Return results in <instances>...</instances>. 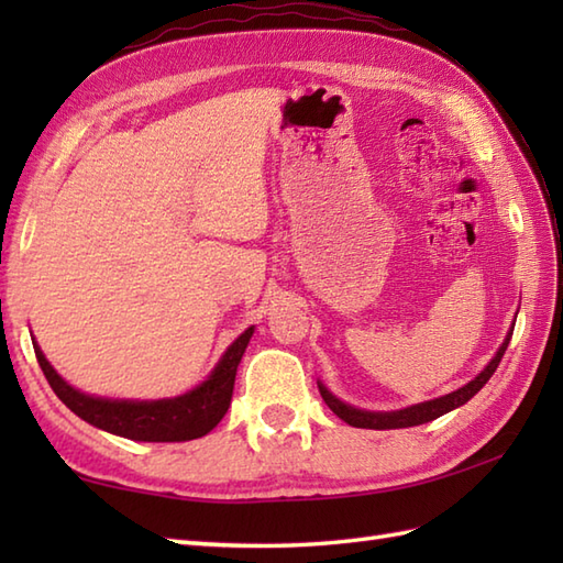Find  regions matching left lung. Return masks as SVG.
I'll list each match as a JSON object with an SVG mask.
<instances>
[{"instance_id": "left-lung-1", "label": "left lung", "mask_w": 563, "mask_h": 563, "mask_svg": "<svg viewBox=\"0 0 563 563\" xmlns=\"http://www.w3.org/2000/svg\"><path fill=\"white\" fill-rule=\"evenodd\" d=\"M512 336V329L506 336V341L500 343V349L496 351V355L492 357V363H488L479 375H476L472 382H466L464 387H460L457 391L445 394V397L433 399V401H423V404H416L409 406V409H401V411H363V409H353V406L343 404L341 399L333 397V394L321 385L319 382V391H321V399L327 401L329 409L336 413L341 421H345L349 426L355 428H373V430H387V428H411V426H421L428 421H435L442 413H448L452 409H457V406L470 401L476 391H479L492 375L496 373V367L500 363V357H504L508 343Z\"/></svg>"}]
</instances>
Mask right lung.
<instances>
[{
	"label": "right lung",
	"mask_w": 563,
	"mask_h": 563,
	"mask_svg": "<svg viewBox=\"0 0 563 563\" xmlns=\"http://www.w3.org/2000/svg\"><path fill=\"white\" fill-rule=\"evenodd\" d=\"M251 336H254V327H249L242 336L224 351L220 363L214 365L210 377L202 382V385L181 394V397L157 401L89 397V394L69 387L67 382L55 373L35 341L33 351L35 357H38V365L43 369L47 385L53 387L57 399L63 401L69 411H75L81 421L128 440L184 442L208 435L210 430L222 421L227 409H230L236 367L239 361H242Z\"/></svg>",
	"instance_id": "right-lung-1"
}]
</instances>
